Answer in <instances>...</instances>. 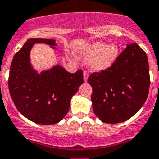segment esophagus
<instances>
[{
	"instance_id": "1",
	"label": "esophagus",
	"mask_w": 159,
	"mask_h": 159,
	"mask_svg": "<svg viewBox=\"0 0 159 159\" xmlns=\"http://www.w3.org/2000/svg\"><path fill=\"white\" fill-rule=\"evenodd\" d=\"M89 72L87 71V70H84V80L86 82V81L88 80V77H89Z\"/></svg>"
}]
</instances>
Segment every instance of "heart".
I'll return each instance as SVG.
<instances>
[{
    "instance_id": "heart-1",
    "label": "heart",
    "mask_w": 159,
    "mask_h": 159,
    "mask_svg": "<svg viewBox=\"0 0 159 159\" xmlns=\"http://www.w3.org/2000/svg\"><path fill=\"white\" fill-rule=\"evenodd\" d=\"M119 54V48L116 44L106 45L102 42L90 44L82 51L84 59H92L91 67L96 70H103L115 63Z\"/></svg>"
}]
</instances>
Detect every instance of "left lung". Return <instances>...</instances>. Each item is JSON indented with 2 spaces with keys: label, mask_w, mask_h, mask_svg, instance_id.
Here are the masks:
<instances>
[{
  "label": "left lung",
  "mask_w": 159,
  "mask_h": 159,
  "mask_svg": "<svg viewBox=\"0 0 159 159\" xmlns=\"http://www.w3.org/2000/svg\"><path fill=\"white\" fill-rule=\"evenodd\" d=\"M91 100L97 117L106 124H118L132 117L149 94L150 78L148 57L136 43L128 44L115 63L92 73Z\"/></svg>",
  "instance_id": "1"
}]
</instances>
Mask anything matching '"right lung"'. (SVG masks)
Returning a JSON list of instances; mask_svg holds the SVG:
<instances>
[{"instance_id":"1","label":"right lung","mask_w":159,"mask_h":159,"mask_svg":"<svg viewBox=\"0 0 159 159\" xmlns=\"http://www.w3.org/2000/svg\"><path fill=\"white\" fill-rule=\"evenodd\" d=\"M35 43L56 44L50 39L27 40L11 62L9 90L17 110L24 117L38 124H57L66 115L70 99L84 83L83 70L71 74L57 65L38 74L31 67L29 58L30 50Z\"/></svg>"}]
</instances>
